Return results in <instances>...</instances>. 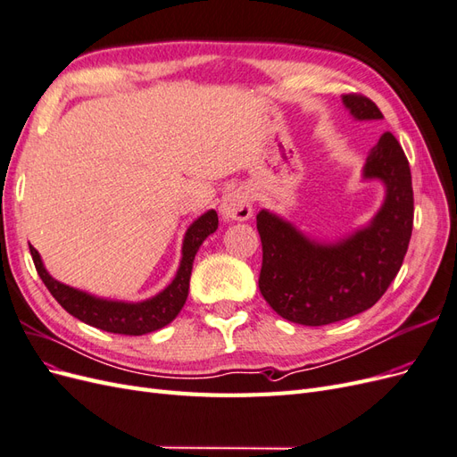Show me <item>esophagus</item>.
<instances>
[{
  "label": "esophagus",
  "mask_w": 457,
  "mask_h": 457,
  "mask_svg": "<svg viewBox=\"0 0 457 457\" xmlns=\"http://www.w3.org/2000/svg\"><path fill=\"white\" fill-rule=\"evenodd\" d=\"M252 213V198L244 188L227 192L223 202H220V215L227 220H247Z\"/></svg>",
  "instance_id": "esophagus-1"
}]
</instances>
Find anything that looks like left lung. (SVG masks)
<instances>
[{
    "mask_svg": "<svg viewBox=\"0 0 457 457\" xmlns=\"http://www.w3.org/2000/svg\"><path fill=\"white\" fill-rule=\"evenodd\" d=\"M356 120H381L376 103L361 93L343 95ZM366 179L386 187L371 223L337 244H316L280 217L257 213L262 245L261 295L289 322L326 326L376 305L403 267L413 227L410 163L391 131L370 150Z\"/></svg>",
    "mask_w": 457,
    "mask_h": 457,
    "instance_id": "8db88e82",
    "label": "left lung"
}]
</instances>
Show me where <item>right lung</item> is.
<instances>
[{"label": "right lung", "mask_w": 457, "mask_h": 457, "mask_svg": "<svg viewBox=\"0 0 457 457\" xmlns=\"http://www.w3.org/2000/svg\"><path fill=\"white\" fill-rule=\"evenodd\" d=\"M217 213L212 210L204 213L188 227L183 242L181 267H179L173 282L165 287L162 294L143 303L106 301L87 295L71 286H64L51 278L34 245H30V253L41 282L46 284L51 295L59 301V305L68 314L76 316L78 320L86 322L93 328L110 331V334L145 336L150 334V331H156L163 326H168L173 318L181 312L188 295L192 262H195L198 247L212 232L217 230Z\"/></svg>", "instance_id": "1"}]
</instances>
